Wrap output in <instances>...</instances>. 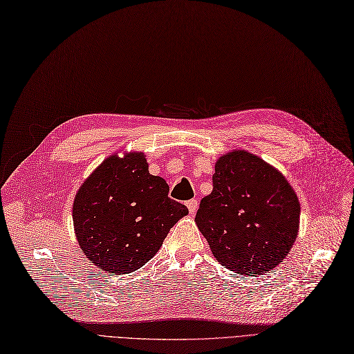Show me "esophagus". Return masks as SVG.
<instances>
[{"label": "esophagus", "mask_w": 354, "mask_h": 354, "mask_svg": "<svg viewBox=\"0 0 354 354\" xmlns=\"http://www.w3.org/2000/svg\"><path fill=\"white\" fill-rule=\"evenodd\" d=\"M186 206L189 208V212L193 215L194 212L198 211V201L196 199H190L186 202Z\"/></svg>", "instance_id": "esophagus-1"}]
</instances>
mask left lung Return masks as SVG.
<instances>
[{"label": "left lung", "mask_w": 354, "mask_h": 354, "mask_svg": "<svg viewBox=\"0 0 354 354\" xmlns=\"http://www.w3.org/2000/svg\"><path fill=\"white\" fill-rule=\"evenodd\" d=\"M196 224L215 259L241 275L272 271L293 248L300 203L281 173L246 151L219 158Z\"/></svg>", "instance_id": "8db88e82"}]
</instances>
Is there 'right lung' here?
Listing matches in <instances>:
<instances>
[{"instance_id": "obj_1", "label": "right lung", "mask_w": 354, "mask_h": 354, "mask_svg": "<svg viewBox=\"0 0 354 354\" xmlns=\"http://www.w3.org/2000/svg\"><path fill=\"white\" fill-rule=\"evenodd\" d=\"M168 190L139 152L108 158L83 183L73 223L83 253L100 271L133 272L160 250L169 228L189 212Z\"/></svg>"}]
</instances>
